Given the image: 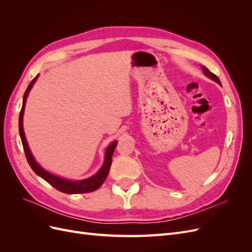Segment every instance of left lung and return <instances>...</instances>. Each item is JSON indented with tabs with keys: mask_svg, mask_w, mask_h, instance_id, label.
<instances>
[{
	"mask_svg": "<svg viewBox=\"0 0 252 252\" xmlns=\"http://www.w3.org/2000/svg\"><path fill=\"white\" fill-rule=\"evenodd\" d=\"M202 69H203L204 73H205L206 75H207V77H209V78H210V79H212L213 81H216L217 83H219L220 85H222V84H220V81L219 80V78L217 77V75H216L215 73H212V72L208 69V68H206L205 66H202Z\"/></svg>",
	"mask_w": 252,
	"mask_h": 252,
	"instance_id": "1",
	"label": "left lung"
}]
</instances>
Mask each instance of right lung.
Wrapping results in <instances>:
<instances>
[{
    "instance_id": "right-lung-1",
    "label": "right lung",
    "mask_w": 252,
    "mask_h": 252,
    "mask_svg": "<svg viewBox=\"0 0 252 252\" xmlns=\"http://www.w3.org/2000/svg\"><path fill=\"white\" fill-rule=\"evenodd\" d=\"M36 77L30 82V84L28 85L25 94H24V97H23V105H22V109L20 112V118H19V131H20V136L22 140V144H23V148H24L25 151V156L27 158V162L29 164V166L32 167V169L41 177L42 179H44L47 183L55 187L57 190L61 192L64 193H68V194H77V193H88V192H93L94 190H96L98 187H100L104 181L107 178V175L109 173L110 170V166H111V159H112V155L113 151L117 147L118 142H113L111 143L107 150H106V155H105V161H104V165L102 166V168L98 170V172L96 174H94V177H91L89 179L86 180H82V181H68L62 178L56 177L49 172H47L46 170H44L42 167L35 162V159L33 158L32 152L29 150V147L27 145V141L25 138L24 134V130H23V114H24V109H25V104H26V100H27V95L29 94L30 89H32V85L34 84Z\"/></svg>"
}]
</instances>
